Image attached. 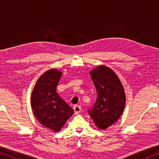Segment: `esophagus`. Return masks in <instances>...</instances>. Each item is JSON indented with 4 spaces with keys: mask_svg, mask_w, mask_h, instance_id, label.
Returning <instances> with one entry per match:
<instances>
[{
    "mask_svg": "<svg viewBox=\"0 0 159 159\" xmlns=\"http://www.w3.org/2000/svg\"><path fill=\"white\" fill-rule=\"evenodd\" d=\"M74 110L75 114H78L80 112V111H81V107L79 106V105H75L74 107Z\"/></svg>",
    "mask_w": 159,
    "mask_h": 159,
    "instance_id": "esophagus-1",
    "label": "esophagus"
}]
</instances>
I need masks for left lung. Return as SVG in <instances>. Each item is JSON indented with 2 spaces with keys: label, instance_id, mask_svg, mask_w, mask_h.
Wrapping results in <instances>:
<instances>
[{
  "label": "left lung",
  "instance_id": "8db88e82",
  "mask_svg": "<svg viewBox=\"0 0 159 159\" xmlns=\"http://www.w3.org/2000/svg\"><path fill=\"white\" fill-rule=\"evenodd\" d=\"M97 90V99L88 114L97 127L105 129L121 116L125 104L124 88L114 71L99 66L90 72Z\"/></svg>",
  "mask_w": 159,
  "mask_h": 159
}]
</instances>
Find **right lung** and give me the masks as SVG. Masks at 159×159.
I'll return each mask as SVG.
<instances>
[{
	"mask_svg": "<svg viewBox=\"0 0 159 159\" xmlns=\"http://www.w3.org/2000/svg\"><path fill=\"white\" fill-rule=\"evenodd\" d=\"M61 72L50 69L37 80L31 93V107L35 116L45 128L57 132L74 114V110L56 91Z\"/></svg>",
	"mask_w": 159,
	"mask_h": 159,
	"instance_id": "right-lung-1",
	"label": "right lung"
}]
</instances>
